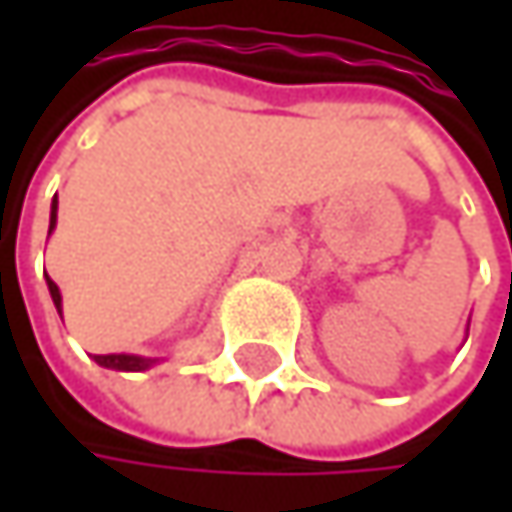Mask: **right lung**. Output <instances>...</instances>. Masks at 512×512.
<instances>
[{
    "mask_svg": "<svg viewBox=\"0 0 512 512\" xmlns=\"http://www.w3.org/2000/svg\"><path fill=\"white\" fill-rule=\"evenodd\" d=\"M55 210H58V201H52V216H50V231L55 228ZM47 284H50V296L52 302H55V308H58V314H61V293H58V287H55V281L47 278ZM97 364H103V367H115V370H145V367H151L156 358H142V356H94Z\"/></svg>",
    "mask_w": 512,
    "mask_h": 512,
    "instance_id": "add662e5",
    "label": "right lung"
}]
</instances>
